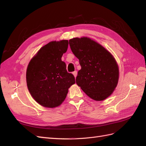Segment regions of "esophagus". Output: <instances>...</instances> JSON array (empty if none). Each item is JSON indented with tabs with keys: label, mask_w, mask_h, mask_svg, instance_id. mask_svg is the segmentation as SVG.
Listing matches in <instances>:
<instances>
[{
	"label": "esophagus",
	"mask_w": 146,
	"mask_h": 146,
	"mask_svg": "<svg viewBox=\"0 0 146 146\" xmlns=\"http://www.w3.org/2000/svg\"><path fill=\"white\" fill-rule=\"evenodd\" d=\"M72 74H73V75H74L75 77H77V72L76 71V70H75V71H74V72H72Z\"/></svg>",
	"instance_id": "34e87169"
}]
</instances>
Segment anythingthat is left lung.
<instances>
[{
	"label": "left lung",
	"instance_id": "1",
	"mask_svg": "<svg viewBox=\"0 0 146 146\" xmlns=\"http://www.w3.org/2000/svg\"><path fill=\"white\" fill-rule=\"evenodd\" d=\"M69 43L81 66L76 77L77 85L93 100L107 99L118 82L119 68L115 59L103 46L89 38H74Z\"/></svg>",
	"mask_w": 146,
	"mask_h": 146
}]
</instances>
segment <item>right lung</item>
<instances>
[{
  "label": "right lung",
  "instance_id": "obj_1",
  "mask_svg": "<svg viewBox=\"0 0 146 146\" xmlns=\"http://www.w3.org/2000/svg\"><path fill=\"white\" fill-rule=\"evenodd\" d=\"M68 41H52L40 48L31 60L26 72L29 91L38 104L54 108L62 104L68 89L76 83L61 61L68 50Z\"/></svg>",
  "mask_w": 146,
  "mask_h": 146
}]
</instances>
